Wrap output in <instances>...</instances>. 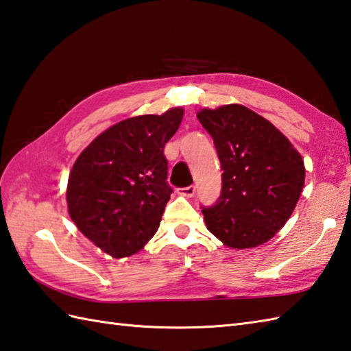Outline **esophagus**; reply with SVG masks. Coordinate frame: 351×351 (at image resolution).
Wrapping results in <instances>:
<instances>
[{"instance_id": "34e87169", "label": "esophagus", "mask_w": 351, "mask_h": 351, "mask_svg": "<svg viewBox=\"0 0 351 351\" xmlns=\"http://www.w3.org/2000/svg\"><path fill=\"white\" fill-rule=\"evenodd\" d=\"M195 193H196L195 185H190V187H184V189L178 190V195L185 196V197H193V196H195Z\"/></svg>"}]
</instances>
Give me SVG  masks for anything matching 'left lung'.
I'll return each instance as SVG.
<instances>
[{"instance_id":"8db88e82","label":"left lung","mask_w":351,"mask_h":351,"mask_svg":"<svg viewBox=\"0 0 351 351\" xmlns=\"http://www.w3.org/2000/svg\"><path fill=\"white\" fill-rule=\"evenodd\" d=\"M221 164V193L202 206L206 228L232 249H250L276 235L291 217L304 184V162L291 141L240 104L204 108Z\"/></svg>"}]
</instances>
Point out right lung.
I'll use <instances>...</instances> for the list:
<instances>
[{
  "mask_svg": "<svg viewBox=\"0 0 351 351\" xmlns=\"http://www.w3.org/2000/svg\"><path fill=\"white\" fill-rule=\"evenodd\" d=\"M182 108L130 117L99 134L71 170L68 210L88 240L113 258L131 256L158 230L171 187L164 145Z\"/></svg>",
  "mask_w": 351,
  "mask_h": 351,
  "instance_id": "right-lung-1",
  "label": "right lung"
}]
</instances>
